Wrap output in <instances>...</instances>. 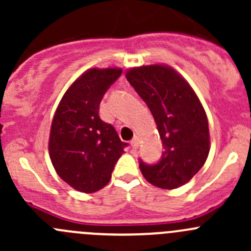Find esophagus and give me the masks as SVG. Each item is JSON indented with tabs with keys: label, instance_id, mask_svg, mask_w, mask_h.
Masks as SVG:
<instances>
[{
	"label": "esophagus",
	"instance_id": "34e87169",
	"mask_svg": "<svg viewBox=\"0 0 251 251\" xmlns=\"http://www.w3.org/2000/svg\"><path fill=\"white\" fill-rule=\"evenodd\" d=\"M138 144H140V142H138V138L135 137L132 141H131V147H132L133 149H137L138 148Z\"/></svg>",
	"mask_w": 251,
	"mask_h": 251
}]
</instances>
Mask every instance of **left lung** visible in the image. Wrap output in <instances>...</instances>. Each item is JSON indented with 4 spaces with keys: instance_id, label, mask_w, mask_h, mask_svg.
Returning <instances> with one entry per match:
<instances>
[{
    "instance_id": "1",
    "label": "left lung",
    "mask_w": 251,
    "mask_h": 251,
    "mask_svg": "<svg viewBox=\"0 0 251 251\" xmlns=\"http://www.w3.org/2000/svg\"><path fill=\"white\" fill-rule=\"evenodd\" d=\"M126 78L153 114L165 149L153 165L140 159L142 175L159 188L183 186L203 168L210 151L201 100L183 77L164 65L133 68Z\"/></svg>"
}]
</instances>
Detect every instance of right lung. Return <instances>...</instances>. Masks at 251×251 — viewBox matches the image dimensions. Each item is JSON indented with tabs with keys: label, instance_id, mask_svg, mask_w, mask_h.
Listing matches in <instances>:
<instances>
[{
	"label": "right lung",
	"instance_id": "1",
	"mask_svg": "<svg viewBox=\"0 0 251 251\" xmlns=\"http://www.w3.org/2000/svg\"><path fill=\"white\" fill-rule=\"evenodd\" d=\"M121 73L116 68L87 70L65 92L53 116L50 160L60 178L76 191L103 188L127 146L100 118V100Z\"/></svg>",
	"mask_w": 251,
	"mask_h": 251
}]
</instances>
